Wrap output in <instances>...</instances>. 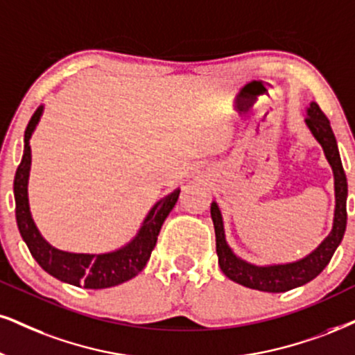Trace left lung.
Returning <instances> with one entry per match:
<instances>
[{"mask_svg":"<svg viewBox=\"0 0 355 355\" xmlns=\"http://www.w3.org/2000/svg\"><path fill=\"white\" fill-rule=\"evenodd\" d=\"M304 121L313 133V137L318 139V143L324 150L327 163L331 164L332 173H334V224H332L331 234L322 240L316 250L298 261H293V263L266 266L248 263V261L235 255L227 245L220 209H218L217 202L211 204V216L214 220V229H216V248L220 270L232 282L243 284V286L252 288V290L284 293L293 290V288L303 286L326 268L332 255H334L336 248L339 247L340 240L344 237L345 224H347V209H345V202H347V178H345L343 161H340L339 156L338 141H336L334 133H332L329 120H327V116L322 113L316 102L309 103L308 115H306Z\"/></svg>","mask_w":355,"mask_h":355,"instance_id":"8db88e82","label":"left lung"}]
</instances>
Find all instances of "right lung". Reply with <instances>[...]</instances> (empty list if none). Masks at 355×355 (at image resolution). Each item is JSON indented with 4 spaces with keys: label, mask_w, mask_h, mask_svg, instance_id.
<instances>
[{
    "label": "right lung",
    "mask_w": 355,
    "mask_h": 355,
    "mask_svg": "<svg viewBox=\"0 0 355 355\" xmlns=\"http://www.w3.org/2000/svg\"><path fill=\"white\" fill-rule=\"evenodd\" d=\"M44 107L37 108L31 116L24 131V155L21 164L17 166L15 176V200H16V222L23 240L28 245L31 255L37 261L44 271L60 282L84 286L87 290H102V288L116 286L128 282L146 266L153 248H155L161 225L173 211L179 199L181 189L173 191L153 205L146 218L139 227L135 239L118 248L115 252L90 255V253H71L57 250L47 243L39 234L36 224L29 211L28 181L31 169V146L29 139L33 131L41 120Z\"/></svg>",
    "instance_id": "add662e5"
}]
</instances>
